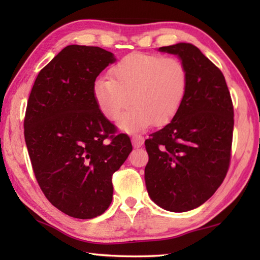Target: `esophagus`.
I'll use <instances>...</instances> for the list:
<instances>
[{
	"mask_svg": "<svg viewBox=\"0 0 260 260\" xmlns=\"http://www.w3.org/2000/svg\"><path fill=\"white\" fill-rule=\"evenodd\" d=\"M143 142H144V139L141 135H133V136H132V143H133L134 148L142 147Z\"/></svg>",
	"mask_w": 260,
	"mask_h": 260,
	"instance_id": "34e87169",
	"label": "esophagus"
}]
</instances>
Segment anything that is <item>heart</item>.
Wrapping results in <instances>:
<instances>
[{
	"instance_id": "1",
	"label": "heart",
	"mask_w": 260,
	"mask_h": 260,
	"mask_svg": "<svg viewBox=\"0 0 260 260\" xmlns=\"http://www.w3.org/2000/svg\"><path fill=\"white\" fill-rule=\"evenodd\" d=\"M111 78L100 77L93 95L101 112L109 120L119 118L118 126L126 133L174 119L186 98L189 76L182 60L142 52L126 55L110 70Z\"/></svg>"
}]
</instances>
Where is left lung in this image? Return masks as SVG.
Masks as SVG:
<instances>
[{
  "instance_id": "obj_1",
  "label": "left lung",
  "mask_w": 260,
  "mask_h": 260,
  "mask_svg": "<svg viewBox=\"0 0 260 260\" xmlns=\"http://www.w3.org/2000/svg\"><path fill=\"white\" fill-rule=\"evenodd\" d=\"M158 50L183 61L189 82L174 119L146 140L144 180L158 206L186 212L205 203L226 177L234 110L225 77L199 48L180 42Z\"/></svg>"
}]
</instances>
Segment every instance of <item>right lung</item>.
<instances>
[{
	"instance_id": "obj_1",
	"label": "right lung",
	"mask_w": 260,
	"mask_h": 260,
	"mask_svg": "<svg viewBox=\"0 0 260 260\" xmlns=\"http://www.w3.org/2000/svg\"><path fill=\"white\" fill-rule=\"evenodd\" d=\"M114 61L100 47H65L38 74L28 98L24 134L35 178L48 201L73 218L109 208L112 174L133 149L93 95L96 78Z\"/></svg>"
}]
</instances>
